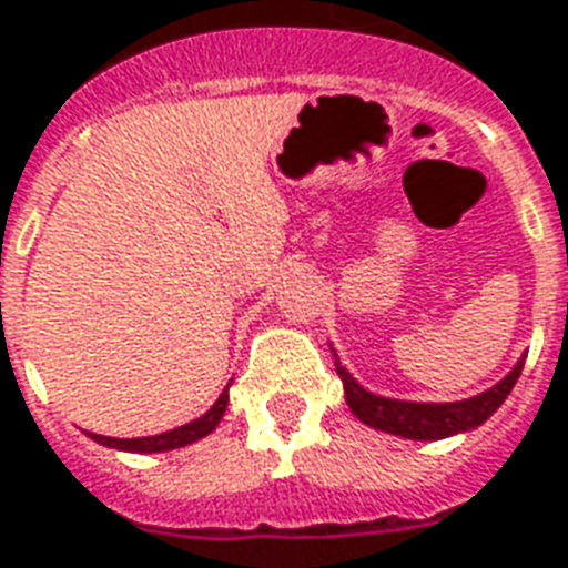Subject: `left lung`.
I'll list each match as a JSON object with an SVG mask.
<instances>
[{"instance_id":"obj_1","label":"left lung","mask_w":568,"mask_h":568,"mask_svg":"<svg viewBox=\"0 0 568 568\" xmlns=\"http://www.w3.org/2000/svg\"><path fill=\"white\" fill-rule=\"evenodd\" d=\"M521 366H525V361L518 363L500 384L486 389L483 396H474V399L449 402V405H417V402H396L372 396V393H366V389L348 375V369L339 366V361H336V372H339L342 384H345L348 408H352L366 426H375L381 428V432H389V435H402V438L414 440L449 438V435H456V432H467V428H476L479 423H486V419L504 405V399L509 396V389L515 387V381L521 375Z\"/></svg>"}]
</instances>
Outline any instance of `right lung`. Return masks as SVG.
I'll return each instance as SVG.
<instances>
[{"label":"right lung","instance_id":"obj_1","mask_svg":"<svg viewBox=\"0 0 568 568\" xmlns=\"http://www.w3.org/2000/svg\"><path fill=\"white\" fill-rule=\"evenodd\" d=\"M226 405H229V393H223L220 399L214 402V408L207 410L205 417L193 419L187 426H179L172 428V432H163V435H151V438H106V435H92L98 444L103 447H115V449H128V453H163V449H179V447H187L193 440L205 438L207 432H214L216 423L223 419L226 414Z\"/></svg>","mask_w":568,"mask_h":568}]
</instances>
